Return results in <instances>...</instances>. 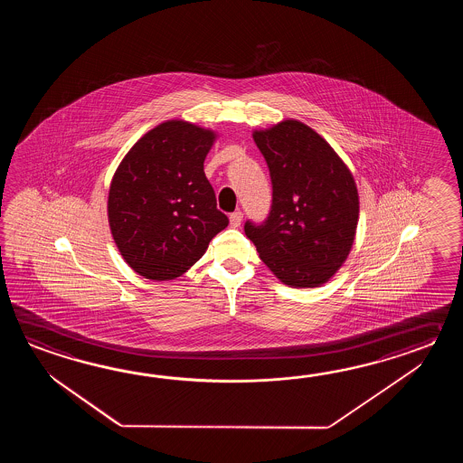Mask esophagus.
<instances>
[{
  "label": "esophagus",
  "instance_id": "1",
  "mask_svg": "<svg viewBox=\"0 0 463 463\" xmlns=\"http://www.w3.org/2000/svg\"><path fill=\"white\" fill-rule=\"evenodd\" d=\"M241 220H243V213L240 210H236V212L230 215V225L233 228H238L241 225Z\"/></svg>",
  "mask_w": 463,
  "mask_h": 463
}]
</instances>
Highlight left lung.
Segmentation results:
<instances>
[{"label": "left lung", "mask_w": 463, "mask_h": 463, "mask_svg": "<svg viewBox=\"0 0 463 463\" xmlns=\"http://www.w3.org/2000/svg\"><path fill=\"white\" fill-rule=\"evenodd\" d=\"M253 138L269 168L273 200L265 222L246 220V236L285 285H323L354 241V178L325 138L299 120L256 130Z\"/></svg>", "instance_id": "1"}]
</instances>
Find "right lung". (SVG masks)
<instances>
[{
	"mask_svg": "<svg viewBox=\"0 0 463 463\" xmlns=\"http://www.w3.org/2000/svg\"><path fill=\"white\" fill-rule=\"evenodd\" d=\"M212 130L184 120L152 128L120 162L109 190V225L138 275L174 279L228 225L203 172Z\"/></svg>",
	"mask_w": 463,
	"mask_h": 463,
	"instance_id": "right-lung-1",
	"label": "right lung"
}]
</instances>
